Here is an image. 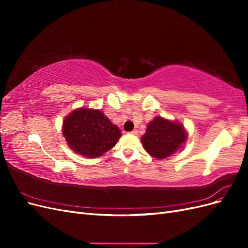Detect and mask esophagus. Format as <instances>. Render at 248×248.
Instances as JSON below:
<instances>
[{"label":"esophagus","instance_id":"1","mask_svg":"<svg viewBox=\"0 0 248 248\" xmlns=\"http://www.w3.org/2000/svg\"><path fill=\"white\" fill-rule=\"evenodd\" d=\"M129 133L134 134V136H137V134H138V130H137V129H133V130H132V131H130Z\"/></svg>","mask_w":248,"mask_h":248}]
</instances>
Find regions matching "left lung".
Wrapping results in <instances>:
<instances>
[{
	"mask_svg": "<svg viewBox=\"0 0 248 248\" xmlns=\"http://www.w3.org/2000/svg\"><path fill=\"white\" fill-rule=\"evenodd\" d=\"M186 140V132L182 124L170 122L156 117L148 125L141 142L146 151L155 158L163 159L177 151Z\"/></svg>",
	"mask_w": 248,
	"mask_h": 248,
	"instance_id": "left-lung-1",
	"label": "left lung"
}]
</instances>
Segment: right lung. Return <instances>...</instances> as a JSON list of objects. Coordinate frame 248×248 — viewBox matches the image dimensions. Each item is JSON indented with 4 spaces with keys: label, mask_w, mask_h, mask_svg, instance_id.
<instances>
[{
    "label": "right lung",
    "mask_w": 248,
    "mask_h": 248,
    "mask_svg": "<svg viewBox=\"0 0 248 248\" xmlns=\"http://www.w3.org/2000/svg\"><path fill=\"white\" fill-rule=\"evenodd\" d=\"M63 134L74 152L95 158L114 147L121 138L119 127L98 109L79 108L66 117Z\"/></svg>",
    "instance_id": "1"
}]
</instances>
